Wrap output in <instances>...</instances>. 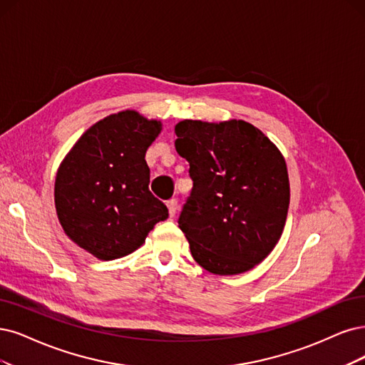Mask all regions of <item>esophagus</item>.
Here are the masks:
<instances>
[{
    "mask_svg": "<svg viewBox=\"0 0 365 365\" xmlns=\"http://www.w3.org/2000/svg\"><path fill=\"white\" fill-rule=\"evenodd\" d=\"M167 207H168V213H170V217L173 218L174 215H175V210H178V200H175V198H171V200H168V201H167Z\"/></svg>",
    "mask_w": 365,
    "mask_h": 365,
    "instance_id": "1",
    "label": "esophagus"
}]
</instances>
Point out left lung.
Segmentation results:
<instances>
[{
  "label": "left lung",
  "instance_id": "obj_1",
  "mask_svg": "<svg viewBox=\"0 0 365 365\" xmlns=\"http://www.w3.org/2000/svg\"><path fill=\"white\" fill-rule=\"evenodd\" d=\"M174 132L194 182L179 217L194 260L217 275L250 271L284 230L290 203L284 158L244 120H182Z\"/></svg>",
  "mask_w": 365,
  "mask_h": 365
}]
</instances>
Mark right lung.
I'll return each instance as SVG.
<instances>
[{
    "mask_svg": "<svg viewBox=\"0 0 365 365\" xmlns=\"http://www.w3.org/2000/svg\"><path fill=\"white\" fill-rule=\"evenodd\" d=\"M162 123L133 110L88 128L58 167L53 200L64 233L99 260L138 250L168 209L150 190L145 152Z\"/></svg>",
    "mask_w": 365,
    "mask_h": 365,
    "instance_id": "right-lung-1",
    "label": "right lung"
}]
</instances>
